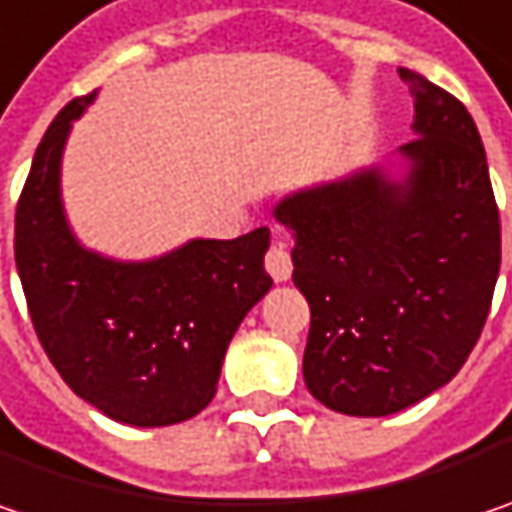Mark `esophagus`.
Here are the masks:
<instances>
[{"label": "esophagus", "instance_id": "1", "mask_svg": "<svg viewBox=\"0 0 512 512\" xmlns=\"http://www.w3.org/2000/svg\"><path fill=\"white\" fill-rule=\"evenodd\" d=\"M263 263H266V272L275 281H289V275H292V255H289V249H286L284 243H272L266 249Z\"/></svg>", "mask_w": 512, "mask_h": 512}]
</instances>
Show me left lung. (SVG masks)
Wrapping results in <instances>:
<instances>
[{
  "mask_svg": "<svg viewBox=\"0 0 512 512\" xmlns=\"http://www.w3.org/2000/svg\"><path fill=\"white\" fill-rule=\"evenodd\" d=\"M417 138L406 188L379 173L284 199L292 281L310 304L304 382L318 403L385 417L461 371L493 304L501 223L466 106L400 69Z\"/></svg>",
  "mask_w": 512,
  "mask_h": 512,
  "instance_id": "8db88e82",
  "label": "left lung"
}]
</instances>
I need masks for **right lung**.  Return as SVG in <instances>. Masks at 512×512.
Instances as JSON below:
<instances>
[{
	"instance_id": "add662e5",
	"label": "right lung",
	"mask_w": 512,
	"mask_h": 512,
	"mask_svg": "<svg viewBox=\"0 0 512 512\" xmlns=\"http://www.w3.org/2000/svg\"><path fill=\"white\" fill-rule=\"evenodd\" d=\"M95 92L60 109L16 202L14 257L37 339L63 382L106 417L170 426L217 394L228 342L269 292V228L194 240L150 263L80 249L63 220L60 156Z\"/></svg>"
}]
</instances>
